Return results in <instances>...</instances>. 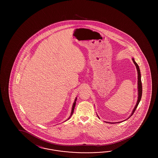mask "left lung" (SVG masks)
I'll list each match as a JSON object with an SVG mask.
<instances>
[{
	"mask_svg": "<svg viewBox=\"0 0 158 158\" xmlns=\"http://www.w3.org/2000/svg\"><path fill=\"white\" fill-rule=\"evenodd\" d=\"M132 60H133V63H134V64H135V67H136V69H137V89H138V98H137V103H136V104H135V108H134V109L133 110V111H132V113L131 114V115L129 116V117L127 119H128L133 114V113H135V109L137 108V106L139 105V102H140V99H141V98H142V81H141V74H140V68L139 67V66H138V64H137V63L135 62V59L134 58H132ZM98 117L99 118V116L98 115ZM127 119H126V120H127ZM124 120V121H125ZM120 122H122V121H120ZM120 122H116V123H110V122H105V123H111V124H114V123H120Z\"/></svg>",
	"mask_w": 158,
	"mask_h": 158,
	"instance_id": "obj_1",
	"label": "left lung"
}]
</instances>
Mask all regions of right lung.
Instances as JSON below:
<instances>
[{"label":"right lung","instance_id":"1","mask_svg":"<svg viewBox=\"0 0 158 158\" xmlns=\"http://www.w3.org/2000/svg\"><path fill=\"white\" fill-rule=\"evenodd\" d=\"M76 99H77V97L75 98V101H74V102H73V105H72V111H71V114H70V115L69 116V117L68 118V120L69 119H70V118L71 117V116L73 115V111H74V109H75V106L76 105ZM66 120V121H67Z\"/></svg>","mask_w":158,"mask_h":158}]
</instances>
